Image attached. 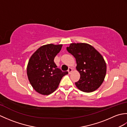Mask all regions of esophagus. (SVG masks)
<instances>
[{"label": "esophagus", "mask_w": 127, "mask_h": 127, "mask_svg": "<svg viewBox=\"0 0 127 127\" xmlns=\"http://www.w3.org/2000/svg\"><path fill=\"white\" fill-rule=\"evenodd\" d=\"M72 68H69V69H68V72H69V74L71 73V72H72Z\"/></svg>", "instance_id": "34e87169"}]
</instances>
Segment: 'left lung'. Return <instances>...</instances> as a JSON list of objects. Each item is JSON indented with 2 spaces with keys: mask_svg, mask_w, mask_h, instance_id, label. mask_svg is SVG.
Segmentation results:
<instances>
[{
  "mask_svg": "<svg viewBox=\"0 0 127 127\" xmlns=\"http://www.w3.org/2000/svg\"><path fill=\"white\" fill-rule=\"evenodd\" d=\"M76 59L80 80L75 82L80 91L90 93L97 90L103 82L106 65L102 56L91 45L73 43L66 48Z\"/></svg>",
  "mask_w": 127,
  "mask_h": 127,
  "instance_id": "left-lung-1",
  "label": "left lung"
}]
</instances>
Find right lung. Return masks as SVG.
<instances>
[{
  "label": "right lung",
  "instance_id": "add662e5",
  "mask_svg": "<svg viewBox=\"0 0 127 127\" xmlns=\"http://www.w3.org/2000/svg\"><path fill=\"white\" fill-rule=\"evenodd\" d=\"M62 45L48 44L39 48L31 57L27 65V75L32 87L42 95H49L58 87L68 71L57 68L54 59L60 52Z\"/></svg>",
  "mask_w": 127,
  "mask_h": 127
}]
</instances>
